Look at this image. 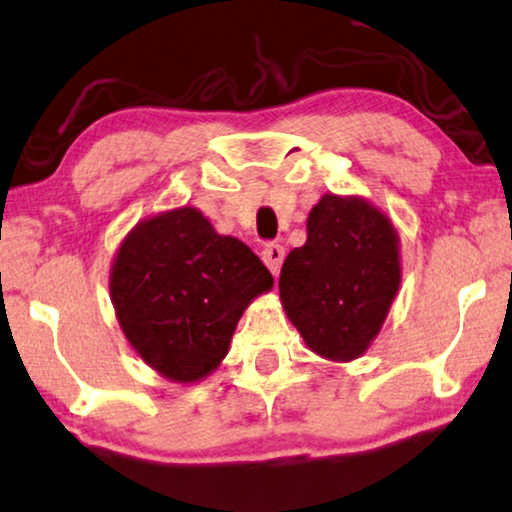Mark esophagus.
Segmentation results:
<instances>
[{
  "mask_svg": "<svg viewBox=\"0 0 512 512\" xmlns=\"http://www.w3.org/2000/svg\"><path fill=\"white\" fill-rule=\"evenodd\" d=\"M262 259H264V264L269 266V271L273 273V276H278L280 264H283V259H285V248L278 246V243H269V246H264V250H262Z\"/></svg>",
  "mask_w": 512,
  "mask_h": 512,
  "instance_id": "obj_1",
  "label": "esophagus"
}]
</instances>
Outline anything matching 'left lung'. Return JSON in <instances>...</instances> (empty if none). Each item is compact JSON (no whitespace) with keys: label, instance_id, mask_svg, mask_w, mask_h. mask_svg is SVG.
<instances>
[{"label":"left lung","instance_id":"obj_1","mask_svg":"<svg viewBox=\"0 0 512 512\" xmlns=\"http://www.w3.org/2000/svg\"><path fill=\"white\" fill-rule=\"evenodd\" d=\"M306 232L280 269V301L315 355L352 362L369 350L399 292V234L371 201L331 192L311 208Z\"/></svg>","mask_w":512,"mask_h":512}]
</instances>
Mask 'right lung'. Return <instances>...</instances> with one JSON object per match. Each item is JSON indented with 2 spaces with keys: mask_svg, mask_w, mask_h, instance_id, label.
Listing matches in <instances>:
<instances>
[{
  "mask_svg": "<svg viewBox=\"0 0 512 512\" xmlns=\"http://www.w3.org/2000/svg\"><path fill=\"white\" fill-rule=\"evenodd\" d=\"M273 287L246 243L192 206L141 220L115 253L109 290L136 355L171 383L211 376L243 311Z\"/></svg>",
  "mask_w": 512,
  "mask_h": 512,
  "instance_id": "right-lung-1",
  "label": "right lung"
}]
</instances>
